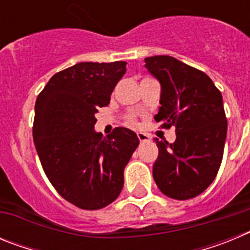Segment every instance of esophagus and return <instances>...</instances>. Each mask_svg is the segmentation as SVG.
Masks as SVG:
<instances>
[{"instance_id": "obj_1", "label": "esophagus", "mask_w": 250, "mask_h": 250, "mask_svg": "<svg viewBox=\"0 0 250 250\" xmlns=\"http://www.w3.org/2000/svg\"><path fill=\"white\" fill-rule=\"evenodd\" d=\"M138 138L141 143H146V141L151 140V136L149 134H145V132H138Z\"/></svg>"}]
</instances>
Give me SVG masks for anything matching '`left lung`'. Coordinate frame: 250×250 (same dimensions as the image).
<instances>
[{
	"mask_svg": "<svg viewBox=\"0 0 250 250\" xmlns=\"http://www.w3.org/2000/svg\"><path fill=\"white\" fill-rule=\"evenodd\" d=\"M145 67L161 86L155 120L176 131L173 144L154 139L159 156L152 176L169 198L191 199L213 183L222 164L228 127L222 94L207 74L175 57H146Z\"/></svg>",
	"mask_w": 250,
	"mask_h": 250,
	"instance_id": "obj_1",
	"label": "left lung"
}]
</instances>
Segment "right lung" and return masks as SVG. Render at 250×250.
I'll list each match as a JSON object with an SVG mask.
<instances>
[{"mask_svg":"<svg viewBox=\"0 0 250 250\" xmlns=\"http://www.w3.org/2000/svg\"><path fill=\"white\" fill-rule=\"evenodd\" d=\"M125 72V61L79 62L51 77L35 104L32 134L43 171L57 193L81 209H101L118 198L139 145L126 127L106 138L94 127Z\"/></svg>","mask_w":250,"mask_h":250,"instance_id":"add662e5","label":"right lung"}]
</instances>
